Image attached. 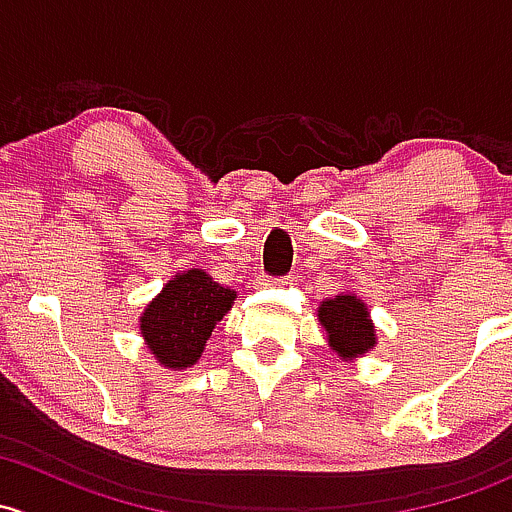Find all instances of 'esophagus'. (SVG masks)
Wrapping results in <instances>:
<instances>
[{
  "label": "esophagus",
  "mask_w": 512,
  "mask_h": 512,
  "mask_svg": "<svg viewBox=\"0 0 512 512\" xmlns=\"http://www.w3.org/2000/svg\"><path fill=\"white\" fill-rule=\"evenodd\" d=\"M257 284H260V287H270V284H277V287H282V284H289V279L287 277L272 279V277H267V274H262V277L257 279Z\"/></svg>",
  "instance_id": "obj_1"
}]
</instances>
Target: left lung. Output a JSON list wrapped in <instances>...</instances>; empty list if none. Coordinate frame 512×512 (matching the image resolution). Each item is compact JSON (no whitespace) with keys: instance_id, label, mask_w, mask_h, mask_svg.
Listing matches in <instances>:
<instances>
[{"instance_id":"left-lung-1","label":"left lung","mask_w":512,"mask_h":512,"mask_svg":"<svg viewBox=\"0 0 512 512\" xmlns=\"http://www.w3.org/2000/svg\"><path fill=\"white\" fill-rule=\"evenodd\" d=\"M319 319L328 333V343L343 358L363 355L370 346H375V328L370 324L368 311L363 301L351 294L326 299L319 306Z\"/></svg>"}]
</instances>
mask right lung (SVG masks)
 I'll return each instance as SVG.
<instances>
[{"mask_svg":"<svg viewBox=\"0 0 512 512\" xmlns=\"http://www.w3.org/2000/svg\"><path fill=\"white\" fill-rule=\"evenodd\" d=\"M233 289L203 270L176 274L142 314V336L161 365L188 368L201 358L208 336L233 306Z\"/></svg>","mask_w":512,"mask_h":512,"instance_id":"obj_1","label":"right lung"}]
</instances>
